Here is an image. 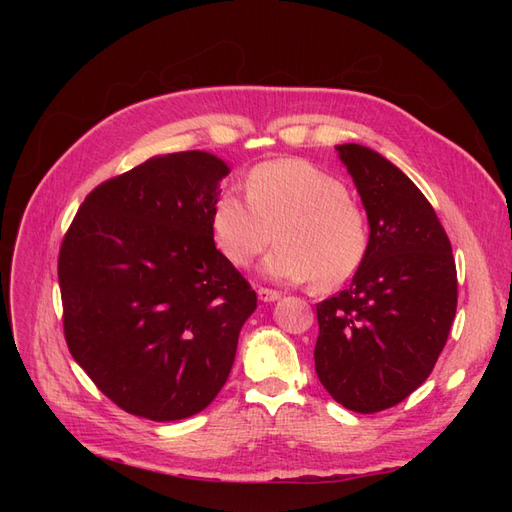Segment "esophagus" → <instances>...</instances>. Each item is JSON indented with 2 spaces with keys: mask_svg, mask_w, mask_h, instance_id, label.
Returning <instances> with one entry per match:
<instances>
[{
  "mask_svg": "<svg viewBox=\"0 0 512 512\" xmlns=\"http://www.w3.org/2000/svg\"><path fill=\"white\" fill-rule=\"evenodd\" d=\"M256 292H258V299L265 301V303H273V301H277V299L282 297V292L280 290H273V288H262L260 286Z\"/></svg>",
  "mask_w": 512,
  "mask_h": 512,
  "instance_id": "esophagus-1",
  "label": "esophagus"
}]
</instances>
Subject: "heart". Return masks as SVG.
Wrapping results in <instances>:
<instances>
[{"mask_svg": "<svg viewBox=\"0 0 512 512\" xmlns=\"http://www.w3.org/2000/svg\"><path fill=\"white\" fill-rule=\"evenodd\" d=\"M247 198L224 190L211 209L215 245L235 267H247L273 241L262 271L280 282H312L320 290L346 284L369 250L363 207L346 185L301 158L254 166Z\"/></svg>", "mask_w": 512, "mask_h": 512, "instance_id": "b5f03b06", "label": "heart"}]
</instances>
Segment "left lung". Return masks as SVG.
<instances>
[{"mask_svg": "<svg viewBox=\"0 0 512 512\" xmlns=\"http://www.w3.org/2000/svg\"><path fill=\"white\" fill-rule=\"evenodd\" d=\"M369 220L361 269L316 305V374L344 408L397 406L436 365L457 312V269L423 192L380 153L337 145Z\"/></svg>", "mask_w": 512, "mask_h": 512, "instance_id": "left-lung-1", "label": "left lung"}]
</instances>
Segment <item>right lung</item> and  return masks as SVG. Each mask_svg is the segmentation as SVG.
<instances>
[{
    "mask_svg": "<svg viewBox=\"0 0 512 512\" xmlns=\"http://www.w3.org/2000/svg\"><path fill=\"white\" fill-rule=\"evenodd\" d=\"M228 173L205 151L151 158L89 192L61 241L70 354L134 416L164 423L205 410L256 309L211 232Z\"/></svg>",
    "mask_w": 512,
    "mask_h": 512,
    "instance_id": "right-lung-1",
    "label": "right lung"
}]
</instances>
